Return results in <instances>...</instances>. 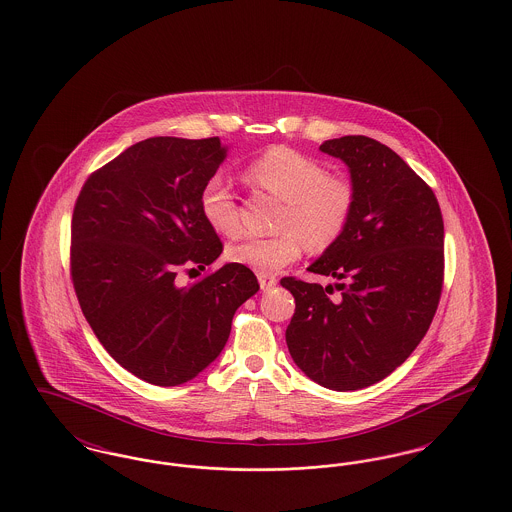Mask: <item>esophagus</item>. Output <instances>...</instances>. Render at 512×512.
Segmentation results:
<instances>
[{
  "instance_id": "obj_1",
  "label": "esophagus",
  "mask_w": 512,
  "mask_h": 512,
  "mask_svg": "<svg viewBox=\"0 0 512 512\" xmlns=\"http://www.w3.org/2000/svg\"><path fill=\"white\" fill-rule=\"evenodd\" d=\"M259 284H261V290H272L278 284V280L274 276L259 274Z\"/></svg>"
}]
</instances>
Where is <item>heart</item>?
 <instances>
[{
    "label": "heart",
    "instance_id": "heart-1",
    "mask_svg": "<svg viewBox=\"0 0 512 512\" xmlns=\"http://www.w3.org/2000/svg\"><path fill=\"white\" fill-rule=\"evenodd\" d=\"M249 178L278 199L286 201L278 228L272 238L247 236L226 249V257L257 274H276L301 255V245L324 251L345 232L353 209L355 190L349 180L328 176L317 159L288 147H272L257 157ZM199 209L205 222L219 234L240 232L238 203L226 178L217 172L209 176L199 194Z\"/></svg>",
    "mask_w": 512,
    "mask_h": 512
}]
</instances>
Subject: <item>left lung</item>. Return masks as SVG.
Returning a JSON list of instances; mask_svg holds the SVG:
<instances>
[{"label":"left lung","mask_w":512,"mask_h":512,"mask_svg":"<svg viewBox=\"0 0 512 512\" xmlns=\"http://www.w3.org/2000/svg\"><path fill=\"white\" fill-rule=\"evenodd\" d=\"M320 151L345 163L355 209L340 240L307 268L336 278L334 288L280 280L295 299L286 343L313 382L363 390L403 365L430 328L443 284V219L434 192L390 147L343 136Z\"/></svg>","instance_id":"8db88e82"}]
</instances>
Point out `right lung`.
<instances>
[{"label":"right lung","mask_w":512,"mask_h":512,"mask_svg":"<svg viewBox=\"0 0 512 512\" xmlns=\"http://www.w3.org/2000/svg\"><path fill=\"white\" fill-rule=\"evenodd\" d=\"M226 155L219 138H149L94 172L74 205L82 313L107 353L153 386H180L211 365L236 309L259 292L255 274L236 263L176 284L178 267L205 270L222 253L199 194Z\"/></svg>","instance_id":"1"}]
</instances>
